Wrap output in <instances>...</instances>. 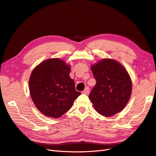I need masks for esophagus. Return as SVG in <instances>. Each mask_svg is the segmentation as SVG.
<instances>
[{
	"mask_svg": "<svg viewBox=\"0 0 156 156\" xmlns=\"http://www.w3.org/2000/svg\"><path fill=\"white\" fill-rule=\"evenodd\" d=\"M83 93H84V94H86V95H88L89 93H90V88H89L88 87H87L85 90H84L83 91H82Z\"/></svg>",
	"mask_w": 156,
	"mask_h": 156,
	"instance_id": "34e87169",
	"label": "esophagus"
}]
</instances>
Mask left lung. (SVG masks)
I'll return each instance as SVG.
<instances>
[{"instance_id": "8db88e82", "label": "left lung", "mask_w": 156, "mask_h": 156, "mask_svg": "<svg viewBox=\"0 0 156 156\" xmlns=\"http://www.w3.org/2000/svg\"><path fill=\"white\" fill-rule=\"evenodd\" d=\"M91 69L96 80L89 99L97 112L110 117L125 108L131 97L132 82L127 71L117 61L104 59Z\"/></svg>"}]
</instances>
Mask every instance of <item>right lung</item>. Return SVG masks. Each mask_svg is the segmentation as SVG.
I'll list each match as a JSON object with an SVG mask.
<instances>
[{
    "instance_id": "1",
    "label": "right lung",
    "mask_w": 156,
    "mask_h": 156,
    "mask_svg": "<svg viewBox=\"0 0 156 156\" xmlns=\"http://www.w3.org/2000/svg\"><path fill=\"white\" fill-rule=\"evenodd\" d=\"M70 66L60 59H49L35 67L29 78L30 95L38 110L58 118L70 109L81 93L69 76Z\"/></svg>"
}]
</instances>
